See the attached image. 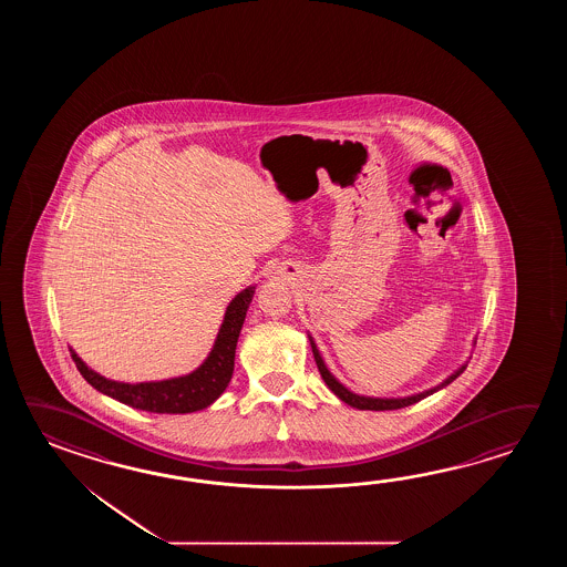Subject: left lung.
Wrapping results in <instances>:
<instances>
[{"mask_svg":"<svg viewBox=\"0 0 567 567\" xmlns=\"http://www.w3.org/2000/svg\"><path fill=\"white\" fill-rule=\"evenodd\" d=\"M310 344H312L313 359H316V364H318V371L322 374V379H324L326 385L328 389L337 395L340 401H344V403H349L350 408H357V410H371V411H385V410H401V408H408V405H413V403H417V401H422V399L427 398V395H432L435 393L437 389H442V386L450 385L456 377L464 373V369H466V364L458 369L456 373L450 374L446 381L442 383L440 386H434V389H430V391H423V393H417V395H411V398H401V399H379V398H364V395H357V393H352L349 391L347 386L342 385V383H338L337 379H334V374L330 373L328 369H326L324 361H322V357H320V352L316 349V344H313L312 337H310Z\"/></svg>","mask_w":567,"mask_h":567,"instance_id":"1","label":"left lung"}]
</instances>
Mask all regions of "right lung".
Instances as JSON below:
<instances>
[{"label":"right lung","instance_id":"obj_1","mask_svg":"<svg viewBox=\"0 0 567 567\" xmlns=\"http://www.w3.org/2000/svg\"><path fill=\"white\" fill-rule=\"evenodd\" d=\"M255 288L243 289L230 301L225 320L218 330L215 347L206 361L184 377L154 381V383H117L91 371L85 362L71 350L76 369L85 377L86 383L95 386L96 391L109 398L117 399L133 410L150 411V413H193L208 408L213 401L229 385L233 369H235V349L241 334L245 313L254 300Z\"/></svg>","mask_w":567,"mask_h":567}]
</instances>
